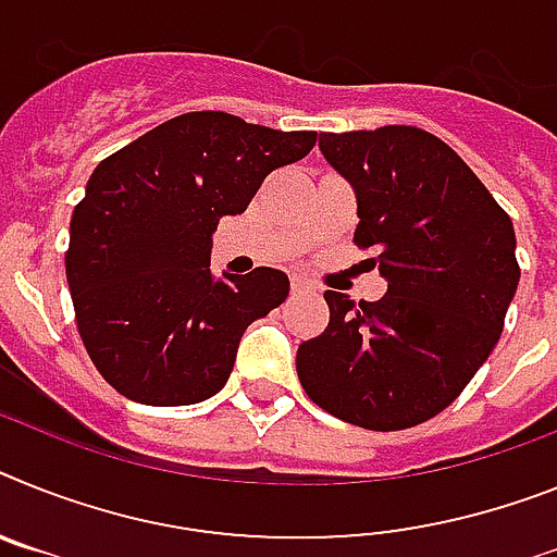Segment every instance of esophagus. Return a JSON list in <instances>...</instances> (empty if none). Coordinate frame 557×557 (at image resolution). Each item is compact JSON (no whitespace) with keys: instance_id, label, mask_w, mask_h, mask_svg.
<instances>
[{"instance_id":"1","label":"esophagus","mask_w":557,"mask_h":557,"mask_svg":"<svg viewBox=\"0 0 557 557\" xmlns=\"http://www.w3.org/2000/svg\"><path fill=\"white\" fill-rule=\"evenodd\" d=\"M308 288H311V283H308V280L292 277V294H302V292H308Z\"/></svg>"}]
</instances>
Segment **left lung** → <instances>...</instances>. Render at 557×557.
Wrapping results in <instances>:
<instances>
[{"mask_svg": "<svg viewBox=\"0 0 557 557\" xmlns=\"http://www.w3.org/2000/svg\"><path fill=\"white\" fill-rule=\"evenodd\" d=\"M357 191L354 243L387 280L376 302L325 292L329 325L297 350L308 399L366 430H405L450 405L484 366L516 297L509 214L442 138L419 127L322 133Z\"/></svg>", "mask_w": 557, "mask_h": 557, "instance_id": "1", "label": "left lung"}]
</instances>
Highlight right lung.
Wrapping results in <instances>:
<instances>
[{
  "mask_svg": "<svg viewBox=\"0 0 557 557\" xmlns=\"http://www.w3.org/2000/svg\"><path fill=\"white\" fill-rule=\"evenodd\" d=\"M314 144L311 129L203 110L98 163L73 209L64 269L84 348L121 396L175 408L226 385L243 331L286 300L288 277L260 265L218 280L212 232Z\"/></svg>",
  "mask_w": 557,
  "mask_h": 557,
  "instance_id": "1",
  "label": "right lung"
}]
</instances>
